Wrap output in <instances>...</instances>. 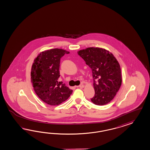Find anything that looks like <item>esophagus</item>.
Returning <instances> with one entry per match:
<instances>
[{
	"label": "esophagus",
	"instance_id": "obj_1",
	"mask_svg": "<svg viewBox=\"0 0 150 150\" xmlns=\"http://www.w3.org/2000/svg\"><path fill=\"white\" fill-rule=\"evenodd\" d=\"M77 87H80V88H83L84 87V85L83 84H81L79 86Z\"/></svg>",
	"mask_w": 150,
	"mask_h": 150
}]
</instances>
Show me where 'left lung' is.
<instances>
[{
	"label": "left lung",
	"mask_w": 150,
	"mask_h": 150,
	"mask_svg": "<svg viewBox=\"0 0 150 150\" xmlns=\"http://www.w3.org/2000/svg\"><path fill=\"white\" fill-rule=\"evenodd\" d=\"M92 71L95 91L91 101L104 105L111 101L122 83L121 70L112 53L99 47H88L77 52Z\"/></svg>",
	"instance_id": "left-lung-1"
}]
</instances>
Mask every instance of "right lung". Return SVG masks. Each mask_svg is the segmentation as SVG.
I'll list each match as a JSON object with an SVG mask.
<instances>
[{
  "mask_svg": "<svg viewBox=\"0 0 150 150\" xmlns=\"http://www.w3.org/2000/svg\"><path fill=\"white\" fill-rule=\"evenodd\" d=\"M69 52L53 49L39 54L31 69V82L37 96L50 105H58L67 100L73 92L59 78L60 60Z\"/></svg>",
  "mask_w": 150,
  "mask_h": 150,
  "instance_id": "1",
  "label": "right lung"
}]
</instances>
